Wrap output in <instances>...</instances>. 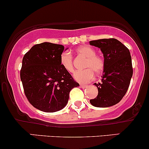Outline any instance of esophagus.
I'll use <instances>...</instances> for the list:
<instances>
[{"mask_svg": "<svg viewBox=\"0 0 149 149\" xmlns=\"http://www.w3.org/2000/svg\"><path fill=\"white\" fill-rule=\"evenodd\" d=\"M80 87L82 88H85L87 87V86H86V85H80Z\"/></svg>", "mask_w": 149, "mask_h": 149, "instance_id": "34e87169", "label": "esophagus"}]
</instances>
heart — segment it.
Instances as JSON below:
<instances>
[{"label": "heart", "mask_w": 149, "mask_h": 149, "mask_svg": "<svg viewBox=\"0 0 149 149\" xmlns=\"http://www.w3.org/2000/svg\"><path fill=\"white\" fill-rule=\"evenodd\" d=\"M76 54L86 58L84 67V70H78L73 74V78L81 84L89 82L95 74H100L104 68L105 62L102 57L96 55L95 49L88 46H83L76 49ZM60 63L61 66L68 73L74 70L73 60L72 55L68 51L63 52L60 56Z\"/></svg>", "instance_id": "b5f03b06"}]
</instances>
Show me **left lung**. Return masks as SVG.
<instances>
[{"label": "left lung", "instance_id": "obj_1", "mask_svg": "<svg viewBox=\"0 0 149 149\" xmlns=\"http://www.w3.org/2000/svg\"><path fill=\"white\" fill-rule=\"evenodd\" d=\"M89 43L101 49L105 62L101 82L94 84L98 88V95L90 100L91 104L99 108L114 106L126 94L132 77L129 50L115 38L98 39Z\"/></svg>", "mask_w": 149, "mask_h": 149}]
</instances>
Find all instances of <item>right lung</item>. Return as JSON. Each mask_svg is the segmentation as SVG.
<instances>
[{"label": "right lung", "mask_w": 149, "mask_h": 149, "mask_svg": "<svg viewBox=\"0 0 149 149\" xmlns=\"http://www.w3.org/2000/svg\"><path fill=\"white\" fill-rule=\"evenodd\" d=\"M62 45L44 42L33 46L23 56L21 80L26 96L33 107L44 112L61 110L72 88L79 86L60 63Z\"/></svg>", "instance_id": "obj_1"}]
</instances>
